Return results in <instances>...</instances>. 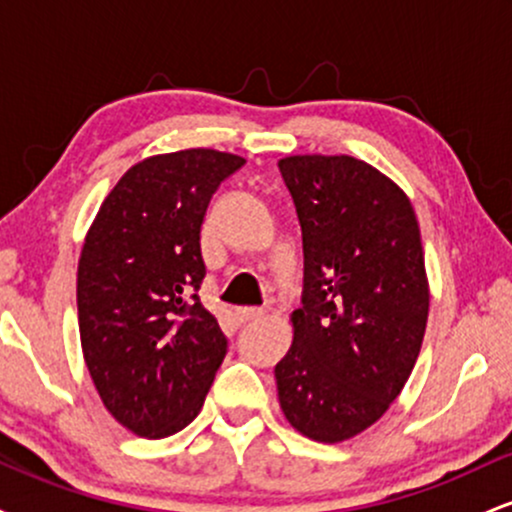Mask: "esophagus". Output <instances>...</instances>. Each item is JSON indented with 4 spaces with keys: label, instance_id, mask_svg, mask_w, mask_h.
<instances>
[{
    "label": "esophagus",
    "instance_id": "1",
    "mask_svg": "<svg viewBox=\"0 0 512 512\" xmlns=\"http://www.w3.org/2000/svg\"><path fill=\"white\" fill-rule=\"evenodd\" d=\"M236 315L240 322H250V320H260V317L264 315V310L262 308H238Z\"/></svg>",
    "mask_w": 512,
    "mask_h": 512
}]
</instances>
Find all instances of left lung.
<instances>
[{"label": "left lung", "mask_w": 512, "mask_h": 512, "mask_svg": "<svg viewBox=\"0 0 512 512\" xmlns=\"http://www.w3.org/2000/svg\"><path fill=\"white\" fill-rule=\"evenodd\" d=\"M303 233V296L276 363L289 424L320 443L373 426L414 370L428 320L424 248L409 197L354 156H286Z\"/></svg>", "instance_id": "obj_1"}]
</instances>
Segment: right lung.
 Segmentation results:
<instances>
[{"label": "right lung", "instance_id": "right-lung-1", "mask_svg": "<svg viewBox=\"0 0 512 512\" xmlns=\"http://www.w3.org/2000/svg\"><path fill=\"white\" fill-rule=\"evenodd\" d=\"M245 158L214 149L151 156L122 175L81 248L84 361L105 409L142 438L173 436L202 409L228 339L199 301L202 221Z\"/></svg>", "mask_w": 512, "mask_h": 512}]
</instances>
